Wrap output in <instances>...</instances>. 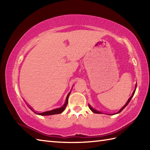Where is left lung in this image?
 <instances>
[{
  "mask_svg": "<svg viewBox=\"0 0 150 150\" xmlns=\"http://www.w3.org/2000/svg\"><path fill=\"white\" fill-rule=\"evenodd\" d=\"M135 90H134V91H133V93H132V96L131 97H129V99H128V101H127V103H126V104L125 105H124V106L122 108H121V109L119 111H118V112L117 113H120V112H121V111H122V110H123V109H124V108H125L126 106H127V105H128V103H129V101L130 100H131V99H132V98L133 97V95H134V93H135ZM88 106H89V108H90V109L92 111H93V113H100V114H101V113H103V112H100V111H97V110H95V109H93V108H92V107H91L90 106V105H89L88 104ZM108 115H113V114H108Z\"/></svg>",
  "mask_w": 150,
  "mask_h": 150,
  "instance_id": "left-lung-1",
  "label": "left lung"
}]
</instances>
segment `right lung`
I'll return each instance as SVG.
<instances>
[{
	"mask_svg": "<svg viewBox=\"0 0 150 150\" xmlns=\"http://www.w3.org/2000/svg\"><path fill=\"white\" fill-rule=\"evenodd\" d=\"M69 94H70V92L68 93V95H67V97H66L65 103H64V104L62 107H60L59 108H57V109H54V110H50V111H44V112H42V113H35L38 114V115H55V114L61 113L62 111H64V110H65V108H66V107L67 106V104H68V97H69Z\"/></svg>",
	"mask_w": 150,
	"mask_h": 150,
	"instance_id": "obj_1",
	"label": "right lung"
}]
</instances>
